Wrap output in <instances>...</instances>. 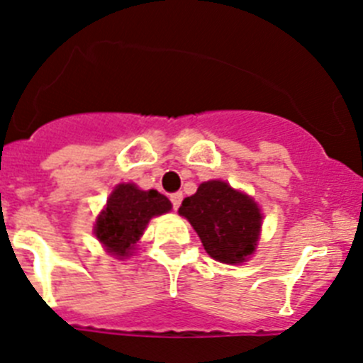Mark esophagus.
<instances>
[{
	"label": "esophagus",
	"instance_id": "34e87169",
	"mask_svg": "<svg viewBox=\"0 0 363 363\" xmlns=\"http://www.w3.org/2000/svg\"><path fill=\"white\" fill-rule=\"evenodd\" d=\"M170 201H172V206H174V209H179V206H181L182 202V193H172L170 195Z\"/></svg>",
	"mask_w": 363,
	"mask_h": 363
}]
</instances>
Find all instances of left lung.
Segmentation results:
<instances>
[{
    "label": "left lung",
    "mask_w": 363,
    "mask_h": 363,
    "mask_svg": "<svg viewBox=\"0 0 363 363\" xmlns=\"http://www.w3.org/2000/svg\"><path fill=\"white\" fill-rule=\"evenodd\" d=\"M201 236L213 259L238 265L256 250L262 231V211L252 197L223 181H208L179 208Z\"/></svg>",
    "instance_id": "left-lung-1"
}]
</instances>
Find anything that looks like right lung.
Returning a JSON list of instances; mask_svg holds the SVG:
<instances>
[{
  "label": "right lung",
  "instance_id": "right-lung-1",
  "mask_svg": "<svg viewBox=\"0 0 363 363\" xmlns=\"http://www.w3.org/2000/svg\"><path fill=\"white\" fill-rule=\"evenodd\" d=\"M172 202L155 189H140L135 184H118L98 215L94 235L98 242L116 258L132 256L135 243L147 229L150 218L164 215Z\"/></svg>",
  "mask_w": 363,
  "mask_h": 363
}]
</instances>
